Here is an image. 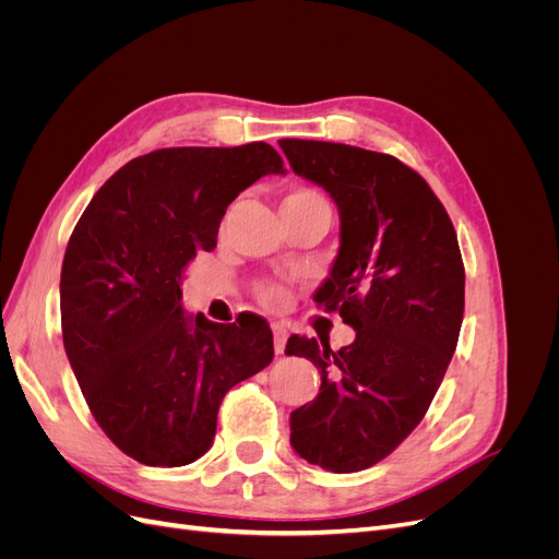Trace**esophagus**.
Masks as SVG:
<instances>
[{"mask_svg": "<svg viewBox=\"0 0 559 559\" xmlns=\"http://www.w3.org/2000/svg\"><path fill=\"white\" fill-rule=\"evenodd\" d=\"M273 337H275V352L282 354L286 347V337H289V331H286L282 324L273 326Z\"/></svg>", "mask_w": 559, "mask_h": 559, "instance_id": "esophagus-1", "label": "esophagus"}]
</instances>
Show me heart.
I'll return each instance as SVG.
<instances>
[{"label":"heart","mask_w":559,"mask_h":559,"mask_svg":"<svg viewBox=\"0 0 559 559\" xmlns=\"http://www.w3.org/2000/svg\"><path fill=\"white\" fill-rule=\"evenodd\" d=\"M302 207H326L329 210V202L319 191L306 189V186H298V189H292L284 195L282 210H302ZM259 298L270 308H282L286 302V292L280 284H261Z\"/></svg>","instance_id":"1"}]
</instances>
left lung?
<instances>
[{
    "instance_id": "obj_1",
    "label": "left lung",
    "mask_w": 559,
    "mask_h": 559,
    "mask_svg": "<svg viewBox=\"0 0 559 559\" xmlns=\"http://www.w3.org/2000/svg\"><path fill=\"white\" fill-rule=\"evenodd\" d=\"M280 146L341 214L314 302L357 331L337 352L321 337L286 343L321 376L317 399L292 413V445L326 471H364L408 438L443 382L464 319L460 245L441 200L399 158L314 140Z\"/></svg>"
}]
</instances>
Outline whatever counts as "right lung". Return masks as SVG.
<instances>
[{
  "mask_svg": "<svg viewBox=\"0 0 559 559\" xmlns=\"http://www.w3.org/2000/svg\"><path fill=\"white\" fill-rule=\"evenodd\" d=\"M284 173L265 142L151 151L105 181L67 242V359L97 425L140 464L195 462L228 389L273 361L265 319L214 324L183 312L179 282L198 251L216 247L230 202Z\"/></svg>",
  "mask_w": 559,
  "mask_h": 559,
  "instance_id": "add662e5",
  "label": "right lung"
}]
</instances>
